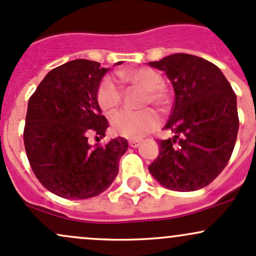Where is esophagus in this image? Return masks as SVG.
<instances>
[{
    "mask_svg": "<svg viewBox=\"0 0 256 256\" xmlns=\"http://www.w3.org/2000/svg\"><path fill=\"white\" fill-rule=\"evenodd\" d=\"M139 145H140L139 140H130V142H129V146H130V148H138Z\"/></svg>",
    "mask_w": 256,
    "mask_h": 256,
    "instance_id": "esophagus-1",
    "label": "esophagus"
}]
</instances>
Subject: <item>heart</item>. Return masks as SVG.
<instances>
[{
    "instance_id": "obj_1",
    "label": "heart",
    "mask_w": 256,
    "mask_h": 256,
    "mask_svg": "<svg viewBox=\"0 0 256 256\" xmlns=\"http://www.w3.org/2000/svg\"><path fill=\"white\" fill-rule=\"evenodd\" d=\"M120 78L129 82L132 87L142 90L140 108L156 106L160 111H166L169 106V96L163 86L160 74L151 68H136L122 70ZM96 100L102 110L112 112L122 104L123 90L112 77L102 80L96 92ZM160 116L156 111L145 108L142 111H120L111 117V127L114 134L127 139H140L151 133L160 126Z\"/></svg>"
}]
</instances>
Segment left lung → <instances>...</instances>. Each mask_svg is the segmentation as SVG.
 Segmentation results:
<instances>
[{
  "label": "left lung",
  "mask_w": 256,
  "mask_h": 256,
  "mask_svg": "<svg viewBox=\"0 0 256 256\" xmlns=\"http://www.w3.org/2000/svg\"><path fill=\"white\" fill-rule=\"evenodd\" d=\"M148 65L164 71L175 92L164 126L175 136L158 140L160 154L148 170L170 190H200L222 172L234 151L236 94L220 68L200 56L176 53Z\"/></svg>",
  "instance_id": "obj_1"
}]
</instances>
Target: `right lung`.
<instances>
[{"label":"right lung","instance_id":"add662e5","mask_svg":"<svg viewBox=\"0 0 256 256\" xmlns=\"http://www.w3.org/2000/svg\"><path fill=\"white\" fill-rule=\"evenodd\" d=\"M106 72L100 62L72 60L46 74L28 99L24 127L28 163L38 182L59 197L86 200L104 192L128 148L120 136L105 145L88 142L92 136H105L108 127L96 100Z\"/></svg>","mask_w":256,"mask_h":256}]
</instances>
